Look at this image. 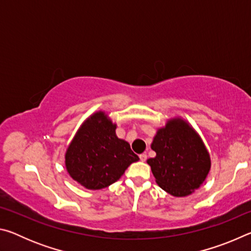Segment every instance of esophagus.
<instances>
[{"label": "esophagus", "mask_w": 251, "mask_h": 251, "mask_svg": "<svg viewBox=\"0 0 251 251\" xmlns=\"http://www.w3.org/2000/svg\"><path fill=\"white\" fill-rule=\"evenodd\" d=\"M139 159H141L142 161H146L147 155L146 154H141V155H139Z\"/></svg>", "instance_id": "34e87169"}]
</instances>
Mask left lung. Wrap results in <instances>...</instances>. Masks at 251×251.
Masks as SVG:
<instances>
[{
    "label": "left lung",
    "instance_id": "8db88e82",
    "mask_svg": "<svg viewBox=\"0 0 251 251\" xmlns=\"http://www.w3.org/2000/svg\"><path fill=\"white\" fill-rule=\"evenodd\" d=\"M147 160L156 182L175 197H185L199 188L209 173L210 157L201 137L185 121L174 118L157 131Z\"/></svg>",
    "mask_w": 251,
    "mask_h": 251
}]
</instances>
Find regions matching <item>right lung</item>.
Returning a JSON list of instances; mask_svg holds the SVG:
<instances>
[{
	"label": "right lung",
	"mask_w": 251,
	"mask_h": 251,
	"mask_svg": "<svg viewBox=\"0 0 251 251\" xmlns=\"http://www.w3.org/2000/svg\"><path fill=\"white\" fill-rule=\"evenodd\" d=\"M115 129L116 124L104 112H97L84 122L67 148V172L85 188L108 187L139 159L129 144L117 137Z\"/></svg>",
	"instance_id": "right-lung-1"
}]
</instances>
